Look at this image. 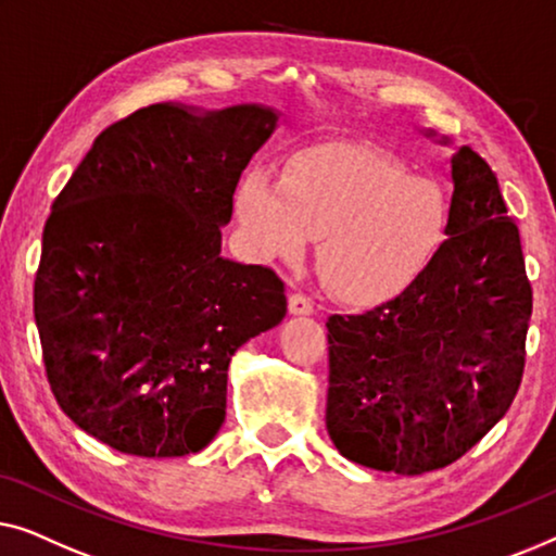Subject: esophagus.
I'll return each instance as SVG.
<instances>
[{"mask_svg": "<svg viewBox=\"0 0 556 556\" xmlns=\"http://www.w3.org/2000/svg\"><path fill=\"white\" fill-rule=\"evenodd\" d=\"M289 312H292V315H312V312H315V302H312L304 292H294L289 294Z\"/></svg>", "mask_w": 556, "mask_h": 556, "instance_id": "34e87169", "label": "esophagus"}]
</instances>
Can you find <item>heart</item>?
Wrapping results in <instances>:
<instances>
[{"label": "heart", "instance_id": "obj_1", "mask_svg": "<svg viewBox=\"0 0 556 556\" xmlns=\"http://www.w3.org/2000/svg\"><path fill=\"white\" fill-rule=\"evenodd\" d=\"M247 244L296 256L317 237V271L348 302H380L431 267L451 231V199L431 176L363 143L294 153L285 176L249 168L233 189Z\"/></svg>", "mask_w": 556, "mask_h": 556}]
</instances>
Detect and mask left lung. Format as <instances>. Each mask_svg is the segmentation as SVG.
Masks as SVG:
<instances>
[{
	"instance_id": "1",
	"label": "left lung",
	"mask_w": 556,
	"mask_h": 556,
	"mask_svg": "<svg viewBox=\"0 0 556 556\" xmlns=\"http://www.w3.org/2000/svg\"><path fill=\"white\" fill-rule=\"evenodd\" d=\"M451 231L424 275L363 315H330L325 424L342 456L418 476L458 460L514 403L531 285L489 163L451 161Z\"/></svg>"
}]
</instances>
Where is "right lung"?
<instances>
[{
	"label": "right lung",
	"mask_w": 556,
	"mask_h": 556,
	"mask_svg": "<svg viewBox=\"0 0 556 556\" xmlns=\"http://www.w3.org/2000/svg\"><path fill=\"white\" fill-rule=\"evenodd\" d=\"M275 125L260 105L140 108L100 132L52 203L35 275L47 382L115 451L206 448L231 355L287 315L275 269L222 256L233 189Z\"/></svg>",
	"instance_id": "obj_1"
}]
</instances>
